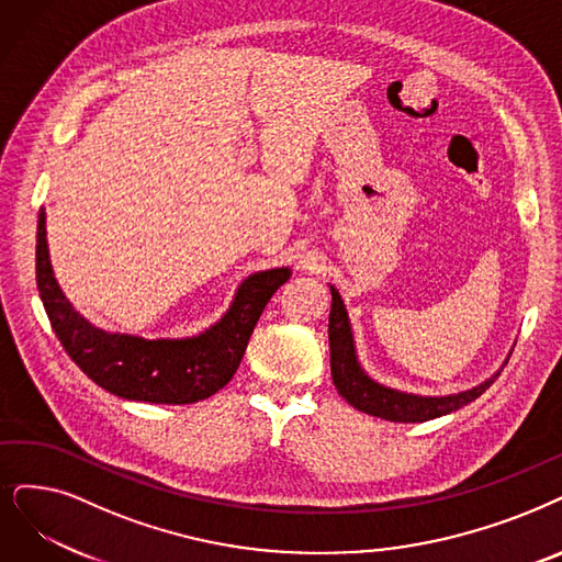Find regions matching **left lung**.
Instances as JSON below:
<instances>
[{
  "mask_svg": "<svg viewBox=\"0 0 562 562\" xmlns=\"http://www.w3.org/2000/svg\"><path fill=\"white\" fill-rule=\"evenodd\" d=\"M329 290H331V311H329L331 380H334V387L339 390V394L350 403L352 408L380 419H390V422H403V424L429 422L468 406L470 401H475L493 383H496V378L501 375L498 371L473 390L447 394V396H419V394H408V392H398V390L380 385L373 378H369L362 364L357 362L348 311L344 306L339 290L334 285H329Z\"/></svg>",
  "mask_w": 562,
  "mask_h": 562,
  "instance_id": "obj_1",
  "label": "left lung"
}]
</instances>
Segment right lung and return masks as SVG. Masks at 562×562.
<instances>
[{
  "mask_svg": "<svg viewBox=\"0 0 562 562\" xmlns=\"http://www.w3.org/2000/svg\"><path fill=\"white\" fill-rule=\"evenodd\" d=\"M290 279L288 267L265 269L237 288L218 323L187 339H143L85 321L53 274L46 212L36 228V285L59 344L80 371L110 394L145 403H195L231 383L265 304Z\"/></svg>",
  "mask_w": 562,
  "mask_h": 562,
  "instance_id": "obj_1",
  "label": "right lung"
}]
</instances>
